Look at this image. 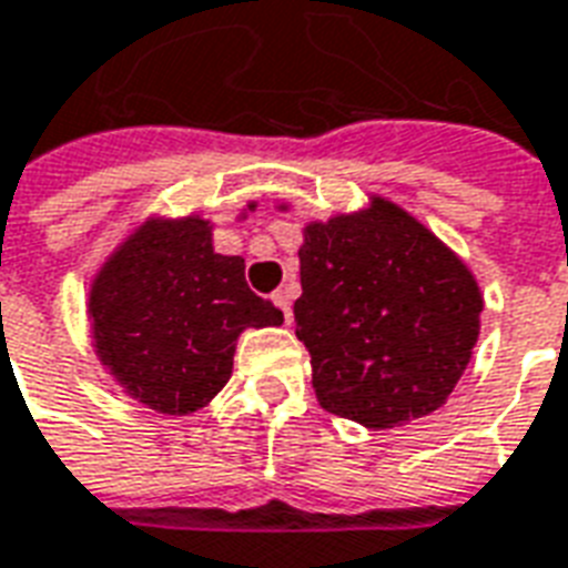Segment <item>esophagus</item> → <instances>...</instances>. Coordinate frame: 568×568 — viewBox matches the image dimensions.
Masks as SVG:
<instances>
[{"mask_svg": "<svg viewBox=\"0 0 568 568\" xmlns=\"http://www.w3.org/2000/svg\"><path fill=\"white\" fill-rule=\"evenodd\" d=\"M272 300H275V305H278L281 308V314H284V320H293V308H290V293L287 290H275V293H272Z\"/></svg>", "mask_w": 568, "mask_h": 568, "instance_id": "obj_1", "label": "esophagus"}]
</instances>
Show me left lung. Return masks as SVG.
Here are the masks:
<instances>
[{
	"instance_id": "obj_1",
	"label": "left lung",
	"mask_w": 568,
	"mask_h": 568,
	"mask_svg": "<svg viewBox=\"0 0 568 568\" xmlns=\"http://www.w3.org/2000/svg\"><path fill=\"white\" fill-rule=\"evenodd\" d=\"M293 305L323 410L395 428L449 398L479 338L481 296L462 260L386 200L311 224Z\"/></svg>"
}]
</instances>
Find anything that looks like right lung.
Returning a JSON list of instances; mask_svg holds the SVG:
<instances>
[{
	"label": "right lung",
	"mask_w": 568,
	"mask_h": 568,
	"mask_svg": "<svg viewBox=\"0 0 568 568\" xmlns=\"http://www.w3.org/2000/svg\"><path fill=\"white\" fill-rule=\"evenodd\" d=\"M98 356L158 413L200 410L230 381L236 335L284 314L245 284V260L212 251L203 219L152 221L113 254L89 296Z\"/></svg>",
	"instance_id": "right-lung-1"
}]
</instances>
